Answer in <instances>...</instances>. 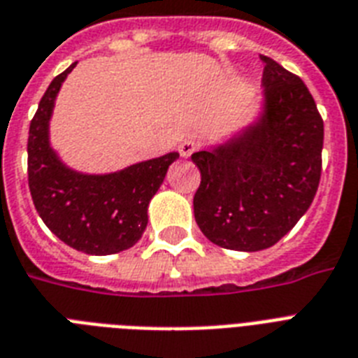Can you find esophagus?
Instances as JSON below:
<instances>
[{
    "label": "esophagus",
    "instance_id": "34e87169",
    "mask_svg": "<svg viewBox=\"0 0 358 358\" xmlns=\"http://www.w3.org/2000/svg\"><path fill=\"white\" fill-rule=\"evenodd\" d=\"M178 150H180V156L182 157H189L193 152L196 150V143L195 141H191V139H185L180 143L178 146Z\"/></svg>",
    "mask_w": 358,
    "mask_h": 358
}]
</instances>
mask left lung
<instances>
[{"mask_svg":"<svg viewBox=\"0 0 358 358\" xmlns=\"http://www.w3.org/2000/svg\"><path fill=\"white\" fill-rule=\"evenodd\" d=\"M264 63V100L255 122L223 145L195 152L201 171L195 221L212 243L255 252L294 229L322 176L323 120L310 91L271 57Z\"/></svg>","mask_w":358,"mask_h":358,"instance_id":"8db88e82","label":"left lung"}]
</instances>
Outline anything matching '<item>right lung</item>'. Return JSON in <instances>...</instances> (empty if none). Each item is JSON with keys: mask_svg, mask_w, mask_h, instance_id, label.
<instances>
[{"mask_svg": "<svg viewBox=\"0 0 358 358\" xmlns=\"http://www.w3.org/2000/svg\"><path fill=\"white\" fill-rule=\"evenodd\" d=\"M74 66L53 78L31 120L29 191L41 219L61 241L87 255H115L141 239L152 196L180 154L169 152L109 174H85L66 167L50 145V119L61 85Z\"/></svg>", "mask_w": 358, "mask_h": 358, "instance_id": "1", "label": "right lung"}]
</instances>
